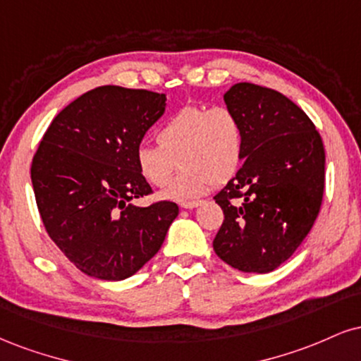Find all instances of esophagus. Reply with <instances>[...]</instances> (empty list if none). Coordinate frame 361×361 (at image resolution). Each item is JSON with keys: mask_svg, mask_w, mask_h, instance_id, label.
<instances>
[{"mask_svg": "<svg viewBox=\"0 0 361 361\" xmlns=\"http://www.w3.org/2000/svg\"><path fill=\"white\" fill-rule=\"evenodd\" d=\"M202 205V202H186V203H181V208H185V210H192V208H197Z\"/></svg>", "mask_w": 361, "mask_h": 361, "instance_id": "esophagus-1", "label": "esophagus"}]
</instances>
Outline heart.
Segmentation results:
<instances>
[{
	"instance_id": "1",
	"label": "heart",
	"mask_w": 361,
	"mask_h": 361,
	"mask_svg": "<svg viewBox=\"0 0 361 361\" xmlns=\"http://www.w3.org/2000/svg\"><path fill=\"white\" fill-rule=\"evenodd\" d=\"M156 141L136 147L137 171L147 183L163 188L178 158L181 173L163 193L175 202L195 200L215 183L232 180L244 159V126L225 106L183 107L159 126Z\"/></svg>"
}]
</instances>
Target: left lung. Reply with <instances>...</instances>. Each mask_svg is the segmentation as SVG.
<instances>
[{
  "label": "left lung",
  "mask_w": 361,
  "mask_h": 361,
  "mask_svg": "<svg viewBox=\"0 0 361 361\" xmlns=\"http://www.w3.org/2000/svg\"><path fill=\"white\" fill-rule=\"evenodd\" d=\"M224 101L244 126V159L215 195L224 224L214 250L242 272L267 274L302 244L319 214L324 147L305 111L286 95L240 82Z\"/></svg>",
  "instance_id": "left-lung-1"
}]
</instances>
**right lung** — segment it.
Instances as JSON below:
<instances>
[{
	"label": "right lung",
	"mask_w": 361,
	"mask_h": 361,
	"mask_svg": "<svg viewBox=\"0 0 361 361\" xmlns=\"http://www.w3.org/2000/svg\"><path fill=\"white\" fill-rule=\"evenodd\" d=\"M166 111V94L104 85L68 104L47 129L32 185L47 232L85 276L123 281L161 249L178 205L151 193L134 153Z\"/></svg>",
	"instance_id": "add662e5"
}]
</instances>
